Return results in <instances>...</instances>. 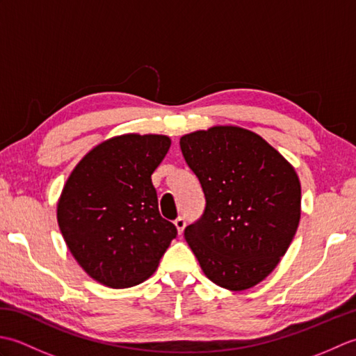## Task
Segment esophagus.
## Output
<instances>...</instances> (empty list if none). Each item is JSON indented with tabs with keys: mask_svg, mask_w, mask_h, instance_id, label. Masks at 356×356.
<instances>
[{
	"mask_svg": "<svg viewBox=\"0 0 356 356\" xmlns=\"http://www.w3.org/2000/svg\"><path fill=\"white\" fill-rule=\"evenodd\" d=\"M174 225H176L177 232H179V234H182V232H184V229H185V226H186V222H185V218H184V217H177L176 220H174Z\"/></svg>",
	"mask_w": 356,
	"mask_h": 356,
	"instance_id": "1",
	"label": "esophagus"
}]
</instances>
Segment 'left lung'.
Instances as JSON below:
<instances>
[{
	"label": "left lung",
	"instance_id": "left-lung-1",
	"mask_svg": "<svg viewBox=\"0 0 356 356\" xmlns=\"http://www.w3.org/2000/svg\"><path fill=\"white\" fill-rule=\"evenodd\" d=\"M207 207L185 238L211 282L245 291L266 278L286 254L301 214L293 166L261 136L217 125L180 138Z\"/></svg>",
	"mask_w": 356,
	"mask_h": 356
}]
</instances>
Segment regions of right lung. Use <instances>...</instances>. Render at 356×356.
<instances>
[{"label": "right lung", "mask_w": 356, "mask_h": 356, "mask_svg": "<svg viewBox=\"0 0 356 356\" xmlns=\"http://www.w3.org/2000/svg\"><path fill=\"white\" fill-rule=\"evenodd\" d=\"M171 147L162 134H122L87 153L67 179L58 225L79 266L113 289L153 275L177 229L151 182Z\"/></svg>", "instance_id": "right-lung-1"}]
</instances>
